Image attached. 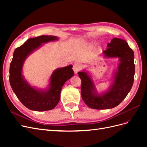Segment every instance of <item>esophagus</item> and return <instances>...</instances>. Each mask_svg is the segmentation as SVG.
Segmentation results:
<instances>
[{"label": "esophagus", "instance_id": "esophagus-1", "mask_svg": "<svg viewBox=\"0 0 147 147\" xmlns=\"http://www.w3.org/2000/svg\"><path fill=\"white\" fill-rule=\"evenodd\" d=\"M81 69H82V65L79 63H75L73 65V69L75 74H77L78 72H79V71L81 70Z\"/></svg>", "mask_w": 147, "mask_h": 147}]
</instances>
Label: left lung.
<instances>
[{
  "label": "left lung",
  "instance_id": "1",
  "mask_svg": "<svg viewBox=\"0 0 147 147\" xmlns=\"http://www.w3.org/2000/svg\"><path fill=\"white\" fill-rule=\"evenodd\" d=\"M104 51L106 57H119L120 63L110 90L102 96L95 95L94 84L86 73L78 72L82 80L81 94L89 107L94 109H110L118 105L126 97L134 80V53L127 43L118 38H113ZM96 93V92H95Z\"/></svg>",
  "mask_w": 147,
  "mask_h": 147
}]
</instances>
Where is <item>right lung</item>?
Instances as JSON below:
<instances>
[{
    "label": "right lung",
    "mask_w": 147,
    "mask_h": 147,
    "mask_svg": "<svg viewBox=\"0 0 147 147\" xmlns=\"http://www.w3.org/2000/svg\"><path fill=\"white\" fill-rule=\"evenodd\" d=\"M57 39V37L52 35L29 38L13 53L10 66V85L20 102L30 110L40 112L54 109L59 101L61 89L65 82L74 74L72 65L56 70L51 75L50 88L47 92L35 90L24 80L21 71L26 57L42 43Z\"/></svg>",
    "instance_id": "right-lung-1"
}]
</instances>
